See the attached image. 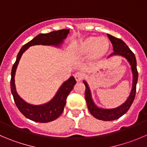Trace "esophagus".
Wrapping results in <instances>:
<instances>
[{
    "instance_id": "1",
    "label": "esophagus",
    "mask_w": 147,
    "mask_h": 147,
    "mask_svg": "<svg viewBox=\"0 0 147 147\" xmlns=\"http://www.w3.org/2000/svg\"><path fill=\"white\" fill-rule=\"evenodd\" d=\"M75 78L77 82L81 81L83 78V73H82V72H77V73L75 74Z\"/></svg>"
}]
</instances>
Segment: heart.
<instances>
[{"label": "heart", "instance_id": "obj_1", "mask_svg": "<svg viewBox=\"0 0 147 147\" xmlns=\"http://www.w3.org/2000/svg\"><path fill=\"white\" fill-rule=\"evenodd\" d=\"M109 49V42L106 38L88 36L75 46L74 55L78 58L89 57L92 61H99L106 55Z\"/></svg>", "mask_w": 147, "mask_h": 147}]
</instances>
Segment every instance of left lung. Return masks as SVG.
Here are the masks:
<instances>
[{
    "instance_id": "obj_1",
    "label": "left lung",
    "mask_w": 147,
    "mask_h": 147,
    "mask_svg": "<svg viewBox=\"0 0 147 147\" xmlns=\"http://www.w3.org/2000/svg\"><path fill=\"white\" fill-rule=\"evenodd\" d=\"M109 39L110 40L113 46L114 52L109 55V57H112L115 55H118L125 57L128 61L131 67V71L133 74V85L131 94L127 99L123 105L120 107L114 109H103L99 108L95 105L91 97L90 88L88 85L87 82L83 80V83L86 86V91H85V98H86V104L90 113L98 120H104V121H111L120 118L124 114L127 112L130 109L131 105L134 102L136 92V84L138 82V71L136 68V59L134 53L131 51V49L127 47L124 41L120 38H117L112 35L107 34Z\"/></svg>"
}]
</instances>
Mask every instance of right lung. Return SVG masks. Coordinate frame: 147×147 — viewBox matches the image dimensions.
Returning a JSON list of instances; mask_svg holds the SVG:
<instances>
[{"mask_svg":"<svg viewBox=\"0 0 147 147\" xmlns=\"http://www.w3.org/2000/svg\"><path fill=\"white\" fill-rule=\"evenodd\" d=\"M69 32V29H64L57 31H53L47 34H39L32 40H30L22 47L20 52L18 53L16 61L12 67L10 83L11 90L13 95V100L21 113L27 118L32 121L38 123H48L58 118L64 110L67 97L68 96L71 90L73 89L74 86L76 83V80L73 76L70 77L67 81L61 85L54 97L46 104L41 105H30L24 101L18 95L16 90L14 76L19 61L23 53L30 46L35 45H43L59 47L64 40L67 38Z\"/></svg>","mask_w":147,"mask_h":147,"instance_id":"right-lung-1","label":"right lung"}]
</instances>
